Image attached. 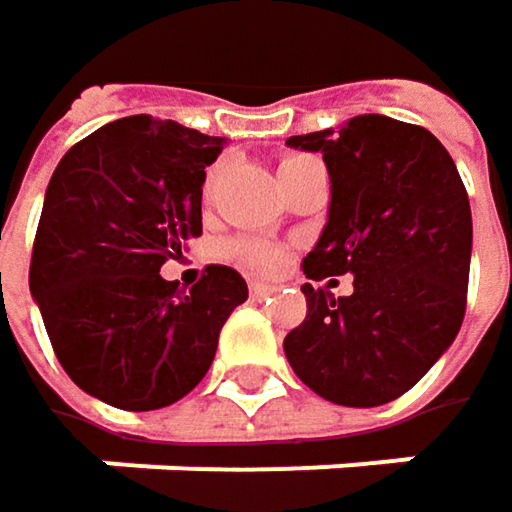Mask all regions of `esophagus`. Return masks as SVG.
<instances>
[{
    "label": "esophagus",
    "mask_w": 512,
    "mask_h": 512,
    "mask_svg": "<svg viewBox=\"0 0 512 512\" xmlns=\"http://www.w3.org/2000/svg\"><path fill=\"white\" fill-rule=\"evenodd\" d=\"M277 288L274 286H265V283H250V297L253 300H265V297H271Z\"/></svg>",
    "instance_id": "34e87169"
}]
</instances>
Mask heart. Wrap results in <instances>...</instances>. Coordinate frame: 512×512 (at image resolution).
Returning a JSON list of instances; mask_svg holds the SVG:
<instances>
[{
    "instance_id": "heart-1",
    "label": "heart",
    "mask_w": 512,
    "mask_h": 512,
    "mask_svg": "<svg viewBox=\"0 0 512 512\" xmlns=\"http://www.w3.org/2000/svg\"><path fill=\"white\" fill-rule=\"evenodd\" d=\"M306 161H315L312 156H303V153H288L280 159V173L291 170V167H300ZM226 256L241 265L244 271H253V274H271L280 268L283 262V250L277 244H268V241H259V238H235L226 244Z\"/></svg>"
}]
</instances>
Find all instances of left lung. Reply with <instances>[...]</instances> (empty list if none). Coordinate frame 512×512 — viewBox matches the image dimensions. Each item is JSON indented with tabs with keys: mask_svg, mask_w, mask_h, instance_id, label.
Returning a JSON list of instances; mask_svg holds the SVG:
<instances>
[{
	"mask_svg": "<svg viewBox=\"0 0 512 512\" xmlns=\"http://www.w3.org/2000/svg\"><path fill=\"white\" fill-rule=\"evenodd\" d=\"M288 147L321 153L330 173L327 226L303 274H353L348 297L303 286L306 318L283 342L288 362L333 404H389L460 333L472 262L466 185L424 126L383 114L294 135Z\"/></svg>",
	"mask_w": 512,
	"mask_h": 512,
	"instance_id": "1",
	"label": "left lung"
}]
</instances>
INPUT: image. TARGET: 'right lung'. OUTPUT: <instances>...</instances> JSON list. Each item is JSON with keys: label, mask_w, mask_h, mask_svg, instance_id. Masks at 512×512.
Listing matches in <instances>:
<instances>
[{"label": "right lung", "mask_w": 512, "mask_h": 512, "mask_svg": "<svg viewBox=\"0 0 512 512\" xmlns=\"http://www.w3.org/2000/svg\"><path fill=\"white\" fill-rule=\"evenodd\" d=\"M224 138L147 114L105 123L58 161L34 235L29 288L70 380L117 410H159L209 371L247 283L209 265L161 277L203 232L206 167Z\"/></svg>", "instance_id": "1"}]
</instances>
